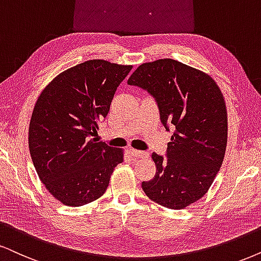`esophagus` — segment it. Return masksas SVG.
Masks as SVG:
<instances>
[{
  "label": "esophagus",
  "instance_id": "esophagus-1",
  "mask_svg": "<svg viewBox=\"0 0 261 261\" xmlns=\"http://www.w3.org/2000/svg\"><path fill=\"white\" fill-rule=\"evenodd\" d=\"M130 153L134 158H143V156H146V155H147V153H144V151L136 150V149H130Z\"/></svg>",
  "mask_w": 261,
  "mask_h": 261
}]
</instances>
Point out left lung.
<instances>
[{
    "label": "left lung",
    "instance_id": "8db88e82",
    "mask_svg": "<svg viewBox=\"0 0 261 261\" xmlns=\"http://www.w3.org/2000/svg\"><path fill=\"white\" fill-rule=\"evenodd\" d=\"M127 84L149 92L161 123L173 131L166 159L151 154L156 173L142 189L161 206L186 208L207 193L223 164L227 114L222 91L207 73L172 59L142 64Z\"/></svg>",
    "mask_w": 261,
    "mask_h": 261
}]
</instances>
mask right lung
Listing matches in <instances>:
<instances>
[{"instance_id": "add662e5", "label": "right lung", "mask_w": 261, "mask_h": 261, "mask_svg": "<svg viewBox=\"0 0 261 261\" xmlns=\"http://www.w3.org/2000/svg\"><path fill=\"white\" fill-rule=\"evenodd\" d=\"M131 68L85 61L57 75L38 96L30 120V154L39 179L66 206L101 197L114 167L123 163V150L91 136Z\"/></svg>"}]
</instances>
